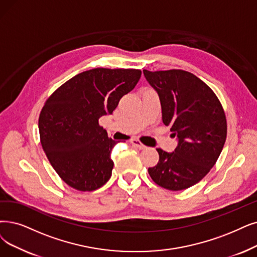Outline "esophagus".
Instances as JSON below:
<instances>
[{
  "instance_id": "1",
  "label": "esophagus",
  "mask_w": 257,
  "mask_h": 257,
  "mask_svg": "<svg viewBox=\"0 0 257 257\" xmlns=\"http://www.w3.org/2000/svg\"><path fill=\"white\" fill-rule=\"evenodd\" d=\"M131 143L134 147H136V148H138V149H140V150H143V149H146L147 147L143 145V143L140 141V140H138V139H132L131 140Z\"/></svg>"
}]
</instances>
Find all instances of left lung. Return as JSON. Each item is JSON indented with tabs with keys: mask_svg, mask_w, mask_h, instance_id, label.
Returning <instances> with one entry per match:
<instances>
[{
	"mask_svg": "<svg viewBox=\"0 0 257 257\" xmlns=\"http://www.w3.org/2000/svg\"><path fill=\"white\" fill-rule=\"evenodd\" d=\"M159 95L162 121L178 146L173 153L157 149L159 161L149 168L153 181L171 191L199 182L216 163L227 138V118L219 99L198 77L182 69H143Z\"/></svg>",
	"mask_w": 257,
	"mask_h": 257,
	"instance_id": "8db88e82",
	"label": "left lung"
}]
</instances>
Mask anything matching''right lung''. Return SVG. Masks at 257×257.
Listing matches in <instances>:
<instances>
[{"label":"right lung","instance_id":"right-lung-1","mask_svg":"<svg viewBox=\"0 0 257 257\" xmlns=\"http://www.w3.org/2000/svg\"><path fill=\"white\" fill-rule=\"evenodd\" d=\"M141 77L135 68H94L58 87L39 116L40 141L51 167L73 189L90 192L111 176L117 141L108 138L99 118L111 114Z\"/></svg>","mask_w":257,"mask_h":257}]
</instances>
